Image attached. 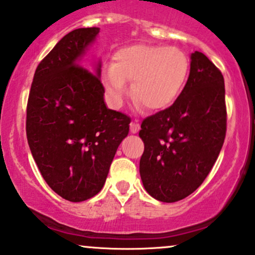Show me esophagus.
Listing matches in <instances>:
<instances>
[{"instance_id":"1","label":"esophagus","mask_w":255,"mask_h":255,"mask_svg":"<svg viewBox=\"0 0 255 255\" xmlns=\"http://www.w3.org/2000/svg\"><path fill=\"white\" fill-rule=\"evenodd\" d=\"M139 129H140V125H139L138 122L136 121L130 122V133H136Z\"/></svg>"}]
</instances>
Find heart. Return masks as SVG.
<instances>
[{
    "label": "heart",
    "instance_id": "1",
    "mask_svg": "<svg viewBox=\"0 0 255 255\" xmlns=\"http://www.w3.org/2000/svg\"><path fill=\"white\" fill-rule=\"evenodd\" d=\"M189 72V57L178 47L133 44L115 53L114 64L103 69L102 81L115 108L122 104L128 81L138 108L161 111L177 100Z\"/></svg>",
    "mask_w": 255,
    "mask_h": 255
}]
</instances>
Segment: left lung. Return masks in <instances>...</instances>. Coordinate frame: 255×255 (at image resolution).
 Wrapping results in <instances>:
<instances>
[{
    "label": "left lung",
    "instance_id": "left-lung-1",
    "mask_svg": "<svg viewBox=\"0 0 255 255\" xmlns=\"http://www.w3.org/2000/svg\"><path fill=\"white\" fill-rule=\"evenodd\" d=\"M225 134L224 77L203 53L195 52L177 100L141 122L139 172L145 190L168 203L191 195L214 166Z\"/></svg>",
    "mask_w": 255,
    "mask_h": 255
}]
</instances>
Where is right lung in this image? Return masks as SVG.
<instances>
[{
  "mask_svg": "<svg viewBox=\"0 0 255 255\" xmlns=\"http://www.w3.org/2000/svg\"><path fill=\"white\" fill-rule=\"evenodd\" d=\"M99 27L69 32L41 60L26 106L32 157L50 189L81 202L104 186L117 147L129 132L127 115L110 110L97 74L82 65Z\"/></svg>",
  "mask_w": 255,
  "mask_h": 255,
  "instance_id": "obj_1",
  "label": "right lung"
}]
</instances>
